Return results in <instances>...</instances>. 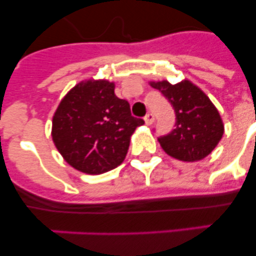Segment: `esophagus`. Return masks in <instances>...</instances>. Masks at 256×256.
<instances>
[{
  "label": "esophagus",
  "instance_id": "34e87169",
  "mask_svg": "<svg viewBox=\"0 0 256 256\" xmlns=\"http://www.w3.org/2000/svg\"><path fill=\"white\" fill-rule=\"evenodd\" d=\"M144 123L148 124V126H151V124L154 123V120H155V116H154L152 112H148V114L144 115Z\"/></svg>",
  "mask_w": 256,
  "mask_h": 256
}]
</instances>
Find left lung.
I'll return each instance as SVG.
<instances>
[{
	"label": "left lung",
	"mask_w": 256,
	"mask_h": 256,
	"mask_svg": "<svg viewBox=\"0 0 256 256\" xmlns=\"http://www.w3.org/2000/svg\"><path fill=\"white\" fill-rule=\"evenodd\" d=\"M151 86L159 90L176 114L174 130L158 138L165 152L182 162L204 159L218 144L224 130L216 106L188 80L177 84L162 80Z\"/></svg>",
	"instance_id": "1"
}]
</instances>
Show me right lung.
I'll list each match as a JSON object with an SVG mask.
<instances>
[{
    "label": "right lung",
    "instance_id": "1",
    "mask_svg": "<svg viewBox=\"0 0 256 256\" xmlns=\"http://www.w3.org/2000/svg\"><path fill=\"white\" fill-rule=\"evenodd\" d=\"M108 80L82 82L62 98L52 119V140L73 168L101 174L123 162L130 140L144 119L115 96Z\"/></svg>",
    "mask_w": 256,
    "mask_h": 256
}]
</instances>
